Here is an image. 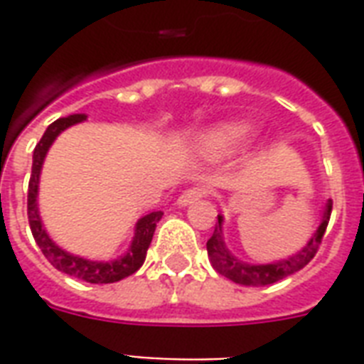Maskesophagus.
<instances>
[{
	"label": "esophagus",
	"instance_id": "esophagus-1",
	"mask_svg": "<svg viewBox=\"0 0 364 364\" xmlns=\"http://www.w3.org/2000/svg\"><path fill=\"white\" fill-rule=\"evenodd\" d=\"M205 196V188L202 187H193V188H187L185 193L177 198V205H181V208H185V205H191L194 204V202H198L200 198H204Z\"/></svg>",
	"mask_w": 364,
	"mask_h": 364
}]
</instances>
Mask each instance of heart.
Wrapping results in <instances>:
<instances>
[{"label": "heart", "mask_w": 364, "mask_h": 364, "mask_svg": "<svg viewBox=\"0 0 364 364\" xmlns=\"http://www.w3.org/2000/svg\"><path fill=\"white\" fill-rule=\"evenodd\" d=\"M251 132V126L245 122H227L205 132L200 139V147L211 156H225L242 147Z\"/></svg>", "instance_id": "heart-1"}]
</instances>
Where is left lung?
<instances>
[{"instance_id":"obj_1","label":"left lung","mask_w":364,"mask_h":364,"mask_svg":"<svg viewBox=\"0 0 364 364\" xmlns=\"http://www.w3.org/2000/svg\"><path fill=\"white\" fill-rule=\"evenodd\" d=\"M331 211H333V202L328 200L327 204H325V210H323L319 227L316 228V232L311 234V238L308 240L304 247L300 249L299 253L291 255L289 259L268 262V264H251V262H245V260L238 259L227 247V243H225V236H223V221H225V217L217 215V225L215 230H213V236L205 243L211 266L221 276L228 277V279H232L234 283H240V285H249V287L270 285V283L279 282L283 277L293 276L294 272L304 268L314 259V255L317 253L323 234L327 230Z\"/></svg>"}]
</instances>
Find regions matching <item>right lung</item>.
Segmentation results:
<instances>
[{
	"mask_svg": "<svg viewBox=\"0 0 364 364\" xmlns=\"http://www.w3.org/2000/svg\"><path fill=\"white\" fill-rule=\"evenodd\" d=\"M87 121L85 113H75V115L64 117L54 121L48 126L45 134H43L41 141L37 143L33 149V164H31V177L30 185H28V221H30L31 234L33 240L39 245V249L45 255V259L56 268V270L64 272L68 276L77 277L87 283H115L121 282L124 277L132 276L134 272L141 268L145 262V255L153 240L154 228L156 223L162 219V211H151L147 215H143L139 221L136 223L134 228V238H132L130 247L122 257L115 260H90L79 255L68 253L65 249H62L53 238L48 236L45 227H43L41 215H39V208H37V194H39V177H41V168L47 156L48 149L54 143V139L68 130L70 126L77 124V122Z\"/></svg>",
	"mask_w": 364,
	"mask_h": 364,
	"instance_id": "right-lung-1",
	"label": "right lung"
}]
</instances>
